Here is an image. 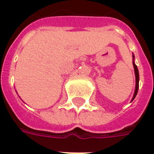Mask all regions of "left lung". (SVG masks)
<instances>
[{
    "label": "left lung",
    "mask_w": 154,
    "mask_h": 154,
    "mask_svg": "<svg viewBox=\"0 0 154 154\" xmlns=\"http://www.w3.org/2000/svg\"><path fill=\"white\" fill-rule=\"evenodd\" d=\"M133 66L134 68V73H135V90H134V94L133 96V98L131 101L134 100V99L135 98L136 95L138 93V90H139V70H138V67L136 66V64L134 63V55L133 54Z\"/></svg>",
    "instance_id": "left-lung-1"
}]
</instances>
